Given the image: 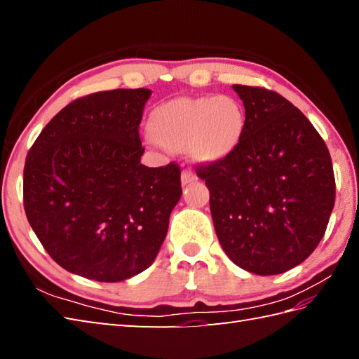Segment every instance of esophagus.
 Masks as SVG:
<instances>
[{"mask_svg": "<svg viewBox=\"0 0 359 359\" xmlns=\"http://www.w3.org/2000/svg\"><path fill=\"white\" fill-rule=\"evenodd\" d=\"M180 180H182V185L185 187V185H188V184H193V182H196V180H197V177H196V174H194L193 171L184 170V171H182Z\"/></svg>", "mask_w": 359, "mask_h": 359, "instance_id": "1", "label": "esophagus"}]
</instances>
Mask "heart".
<instances>
[{
  "label": "heart",
  "instance_id": "b5f03b06",
  "mask_svg": "<svg viewBox=\"0 0 359 359\" xmlns=\"http://www.w3.org/2000/svg\"><path fill=\"white\" fill-rule=\"evenodd\" d=\"M245 109L231 95L177 97L157 104L148 131L171 151L187 149L201 165H216L231 157L245 134Z\"/></svg>",
  "mask_w": 359,
  "mask_h": 359
}]
</instances>
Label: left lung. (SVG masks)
Masks as SVG:
<instances>
[{
  "instance_id": "obj_1",
  "label": "left lung",
  "mask_w": 359,
  "mask_h": 359,
  "mask_svg": "<svg viewBox=\"0 0 359 359\" xmlns=\"http://www.w3.org/2000/svg\"><path fill=\"white\" fill-rule=\"evenodd\" d=\"M245 108L238 151L197 166L210 189L217 239L250 273H284L313 253L334 205V175L323 137L273 90L233 85Z\"/></svg>"
}]
</instances>
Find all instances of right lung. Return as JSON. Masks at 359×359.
Instances as JSON below:
<instances>
[{"label":"right lung","instance_id":"right-lung-1","mask_svg":"<svg viewBox=\"0 0 359 359\" xmlns=\"http://www.w3.org/2000/svg\"><path fill=\"white\" fill-rule=\"evenodd\" d=\"M149 89L77 98L29 149L22 197L49 256L79 276L120 282L147 270L182 196L180 168L140 163Z\"/></svg>","mask_w":359,"mask_h":359}]
</instances>
